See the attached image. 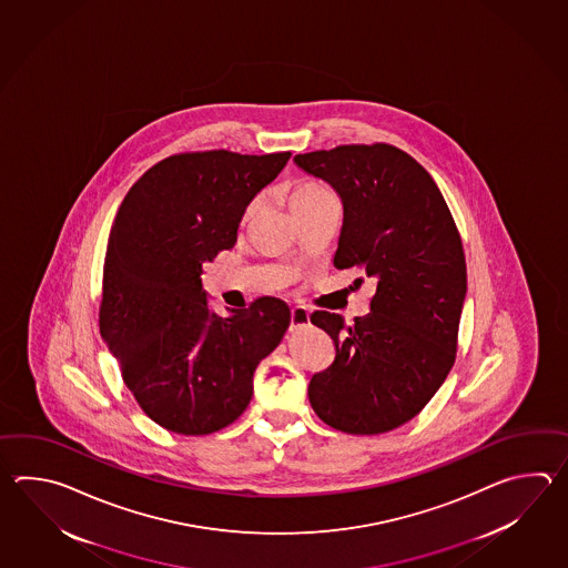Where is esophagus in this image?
<instances>
[{
    "instance_id": "esophagus-1",
    "label": "esophagus",
    "mask_w": 568,
    "mask_h": 568,
    "mask_svg": "<svg viewBox=\"0 0 568 568\" xmlns=\"http://www.w3.org/2000/svg\"><path fill=\"white\" fill-rule=\"evenodd\" d=\"M308 323H311L308 308L306 306H294L292 313H290V328L294 331V328H301V326H306Z\"/></svg>"
}]
</instances>
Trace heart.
Here are the masks:
<instances>
[{
	"instance_id": "1",
	"label": "heart",
	"mask_w": 568,
	"mask_h": 568,
	"mask_svg": "<svg viewBox=\"0 0 568 568\" xmlns=\"http://www.w3.org/2000/svg\"><path fill=\"white\" fill-rule=\"evenodd\" d=\"M328 193V189H325L323 184H318V182L313 181H304L298 182L294 189H292V193H290V206L301 205L304 201H308V199H314V196H318V194ZM255 203L247 206V211H245V217H250L252 213H254Z\"/></svg>"
}]
</instances>
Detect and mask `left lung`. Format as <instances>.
Returning a JSON list of instances; mask_svg holds the SVG:
<instances>
[{
	"label": "left lung",
	"mask_w": 568,
	"mask_h": 568,
	"mask_svg": "<svg viewBox=\"0 0 568 568\" xmlns=\"http://www.w3.org/2000/svg\"><path fill=\"white\" fill-rule=\"evenodd\" d=\"M294 162L341 196L335 267L375 282L372 313L353 325L311 314L337 353L308 399L335 430L382 435L423 410L455 363L467 294L459 230L433 176L396 145H337Z\"/></svg>",
	"instance_id": "obj_1"
}]
</instances>
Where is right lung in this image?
Returning <instances> with one entry per match:
<instances>
[{
	"instance_id": "obj_1",
	"label": "right lung",
	"mask_w": 568,
	"mask_h": 568,
	"mask_svg": "<svg viewBox=\"0 0 568 568\" xmlns=\"http://www.w3.org/2000/svg\"><path fill=\"white\" fill-rule=\"evenodd\" d=\"M290 152L230 150L164 158L125 194L109 233L99 331L140 408L186 436L235 423L254 396L257 363L290 325L288 304L262 296L221 316L203 264L233 247L255 194Z\"/></svg>"
}]
</instances>
